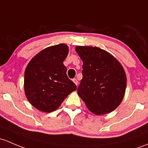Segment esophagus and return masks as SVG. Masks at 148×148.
Instances as JSON below:
<instances>
[{
  "label": "esophagus",
  "mask_w": 148,
  "mask_h": 148,
  "mask_svg": "<svg viewBox=\"0 0 148 148\" xmlns=\"http://www.w3.org/2000/svg\"><path fill=\"white\" fill-rule=\"evenodd\" d=\"M72 81H73V82H74V83L75 84L77 85V86H78V84H79V82H78V81L77 80V79H73Z\"/></svg>",
  "instance_id": "esophagus-1"
}]
</instances>
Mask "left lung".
Here are the masks:
<instances>
[{"label":"left lung","instance_id":"8db88e82","mask_svg":"<svg viewBox=\"0 0 148 148\" xmlns=\"http://www.w3.org/2000/svg\"><path fill=\"white\" fill-rule=\"evenodd\" d=\"M75 49L83 62V78L77 88L79 97L96 115L114 111L126 88V74L121 64L97 47L77 46Z\"/></svg>","mask_w":148,"mask_h":148}]
</instances>
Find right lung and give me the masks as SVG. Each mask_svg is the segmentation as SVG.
<instances>
[{"mask_svg":"<svg viewBox=\"0 0 148 148\" xmlns=\"http://www.w3.org/2000/svg\"><path fill=\"white\" fill-rule=\"evenodd\" d=\"M69 52L65 44L47 47L37 54L25 71L24 90L29 102L39 111L50 113L77 89L66 75L63 62Z\"/></svg>","mask_w":148,"mask_h":148,"instance_id":"add662e5","label":"right lung"}]
</instances>
